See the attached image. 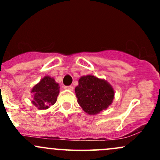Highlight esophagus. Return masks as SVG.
I'll return each mask as SVG.
<instances>
[{"label": "esophagus", "instance_id": "esophagus-1", "mask_svg": "<svg viewBox=\"0 0 160 160\" xmlns=\"http://www.w3.org/2000/svg\"><path fill=\"white\" fill-rule=\"evenodd\" d=\"M64 88L67 90H73V87L72 86H65Z\"/></svg>", "mask_w": 160, "mask_h": 160}]
</instances>
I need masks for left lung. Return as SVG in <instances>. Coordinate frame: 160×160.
<instances>
[{"label": "left lung", "instance_id": "obj_1", "mask_svg": "<svg viewBox=\"0 0 160 160\" xmlns=\"http://www.w3.org/2000/svg\"><path fill=\"white\" fill-rule=\"evenodd\" d=\"M75 93L78 104L89 114H98L107 108L114 95L112 87L107 81L91 75L80 77Z\"/></svg>", "mask_w": 160, "mask_h": 160}]
</instances>
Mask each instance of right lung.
Listing matches in <instances>:
<instances>
[{"mask_svg": "<svg viewBox=\"0 0 160 160\" xmlns=\"http://www.w3.org/2000/svg\"><path fill=\"white\" fill-rule=\"evenodd\" d=\"M34 93L32 104L39 110L49 108L56 103L59 93V87L54 79L45 77L32 90Z\"/></svg>", "mask_w": 160, "mask_h": 160, "instance_id": "add662e5", "label": "right lung"}]
</instances>
